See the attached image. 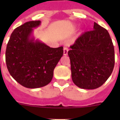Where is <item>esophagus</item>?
<instances>
[{
  "mask_svg": "<svg viewBox=\"0 0 120 120\" xmlns=\"http://www.w3.org/2000/svg\"><path fill=\"white\" fill-rule=\"evenodd\" d=\"M68 49L67 47H64V55L66 56L68 55Z\"/></svg>",
  "mask_w": 120,
  "mask_h": 120,
  "instance_id": "1",
  "label": "esophagus"
}]
</instances>
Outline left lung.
I'll list each match as a JSON object with an SVG mask.
<instances>
[{
    "label": "left lung",
    "mask_w": 120,
    "mask_h": 120,
    "mask_svg": "<svg viewBox=\"0 0 120 120\" xmlns=\"http://www.w3.org/2000/svg\"><path fill=\"white\" fill-rule=\"evenodd\" d=\"M70 48L73 83L87 90L102 85L115 65L114 47L108 31L94 22L93 30L83 34Z\"/></svg>",
    "instance_id": "1"
}]
</instances>
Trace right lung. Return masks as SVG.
Listing matches in <instances>:
<instances>
[{"instance_id": "obj_1", "label": "right lung", "mask_w": 120, "mask_h": 120, "mask_svg": "<svg viewBox=\"0 0 120 120\" xmlns=\"http://www.w3.org/2000/svg\"><path fill=\"white\" fill-rule=\"evenodd\" d=\"M40 20L23 23L13 31L7 45L5 61L10 75L24 87L47 85L64 54V48H50L33 35Z\"/></svg>"}]
</instances>
